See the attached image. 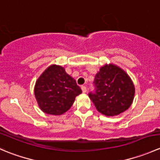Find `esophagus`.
<instances>
[{
	"mask_svg": "<svg viewBox=\"0 0 160 160\" xmlns=\"http://www.w3.org/2000/svg\"><path fill=\"white\" fill-rule=\"evenodd\" d=\"M81 89H82V91H83V93H86L87 92L86 86H81Z\"/></svg>",
	"mask_w": 160,
	"mask_h": 160,
	"instance_id": "34e87169",
	"label": "esophagus"
}]
</instances>
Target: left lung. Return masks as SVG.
Returning <instances> with one entry per match:
<instances>
[{
  "mask_svg": "<svg viewBox=\"0 0 160 160\" xmlns=\"http://www.w3.org/2000/svg\"><path fill=\"white\" fill-rule=\"evenodd\" d=\"M95 92L89 97L97 110L106 116L118 115L128 109L135 96L129 76L114 64H106L96 74Z\"/></svg>",
  "mask_w": 160,
  "mask_h": 160,
  "instance_id": "left-lung-1",
  "label": "left lung"
}]
</instances>
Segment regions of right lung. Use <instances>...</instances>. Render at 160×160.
Listing matches in <instances>:
<instances>
[{"instance_id": "obj_1", "label": "right lung", "mask_w": 160, "mask_h": 160, "mask_svg": "<svg viewBox=\"0 0 160 160\" xmlns=\"http://www.w3.org/2000/svg\"><path fill=\"white\" fill-rule=\"evenodd\" d=\"M34 92L43 112L60 115L70 108L82 90L63 67L51 65L38 77Z\"/></svg>"}]
</instances>
